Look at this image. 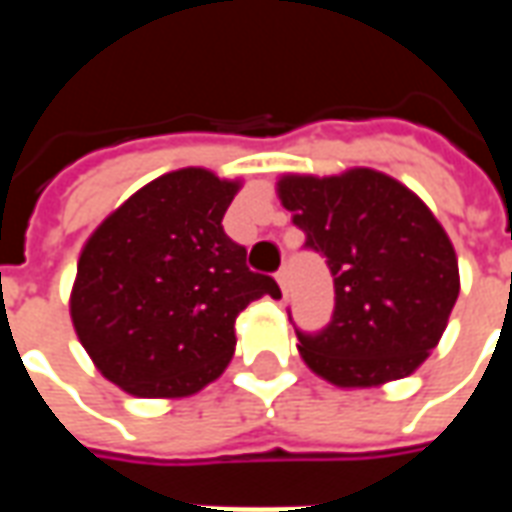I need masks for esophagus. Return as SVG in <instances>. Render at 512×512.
I'll list each match as a JSON object with an SVG mask.
<instances>
[{
	"instance_id": "esophagus-1",
	"label": "esophagus",
	"mask_w": 512,
	"mask_h": 512,
	"mask_svg": "<svg viewBox=\"0 0 512 512\" xmlns=\"http://www.w3.org/2000/svg\"><path fill=\"white\" fill-rule=\"evenodd\" d=\"M277 282H279V288H282V293H285V290H288V268L285 266L277 271Z\"/></svg>"
}]
</instances>
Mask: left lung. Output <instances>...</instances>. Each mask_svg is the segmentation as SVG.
I'll return each instance as SVG.
<instances>
[{
    "mask_svg": "<svg viewBox=\"0 0 512 512\" xmlns=\"http://www.w3.org/2000/svg\"><path fill=\"white\" fill-rule=\"evenodd\" d=\"M282 205L304 249L326 257L332 321L301 332L304 362L337 386H376L414 373L436 348L458 299L450 238L417 194L376 169L334 178L288 175Z\"/></svg>",
    "mask_w": 512,
    "mask_h": 512,
    "instance_id": "8db88e82",
    "label": "left lung"
}]
</instances>
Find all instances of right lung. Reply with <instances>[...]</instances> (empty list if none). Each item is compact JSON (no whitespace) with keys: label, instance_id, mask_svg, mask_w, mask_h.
<instances>
[{"label":"right lung","instance_id":"right-lung-1","mask_svg":"<svg viewBox=\"0 0 512 512\" xmlns=\"http://www.w3.org/2000/svg\"><path fill=\"white\" fill-rule=\"evenodd\" d=\"M235 191L238 183L208 169L169 172L123 202L84 246L73 326L98 370L131 395H194L230 362L238 312L260 296H282L224 233Z\"/></svg>","mask_w":512,"mask_h":512}]
</instances>
